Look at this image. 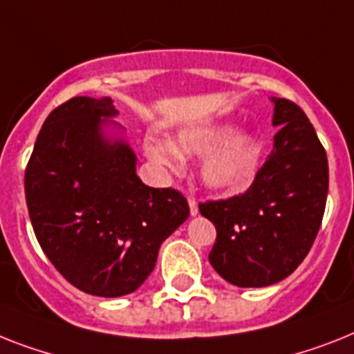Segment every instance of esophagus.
<instances>
[{
    "mask_svg": "<svg viewBox=\"0 0 354 354\" xmlns=\"http://www.w3.org/2000/svg\"><path fill=\"white\" fill-rule=\"evenodd\" d=\"M188 204H189V215H192V217H195V215H198L197 201H195V198H188Z\"/></svg>",
    "mask_w": 354,
    "mask_h": 354,
    "instance_id": "esophagus-1",
    "label": "esophagus"
}]
</instances>
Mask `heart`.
Here are the masks:
<instances>
[{
  "mask_svg": "<svg viewBox=\"0 0 354 354\" xmlns=\"http://www.w3.org/2000/svg\"><path fill=\"white\" fill-rule=\"evenodd\" d=\"M146 159L159 168L184 170V159H201L198 179L215 194H236L255 179L264 142L255 131L236 130L230 122L180 128L174 142L157 137L142 141Z\"/></svg>",
  "mask_w": 354,
  "mask_h": 354,
  "instance_id": "1",
  "label": "heart"
}]
</instances>
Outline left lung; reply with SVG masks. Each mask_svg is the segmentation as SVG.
Masks as SVG:
<instances>
[{"label": "left lung", "instance_id": "1", "mask_svg": "<svg viewBox=\"0 0 354 354\" xmlns=\"http://www.w3.org/2000/svg\"><path fill=\"white\" fill-rule=\"evenodd\" d=\"M273 103V151L246 194L198 204L217 227L209 264L239 288L289 277L320 230L328 198V156L306 113L288 99Z\"/></svg>", "mask_w": 354, "mask_h": 354}]
</instances>
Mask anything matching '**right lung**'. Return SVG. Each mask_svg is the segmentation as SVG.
<instances>
[{"label": "right lung", "instance_id": "1", "mask_svg": "<svg viewBox=\"0 0 354 354\" xmlns=\"http://www.w3.org/2000/svg\"><path fill=\"white\" fill-rule=\"evenodd\" d=\"M118 115L110 97H72L43 122L25 171L41 250L70 284L106 299L148 279L160 244L189 215L179 192L139 179Z\"/></svg>", "mask_w": 354, "mask_h": 354}]
</instances>
